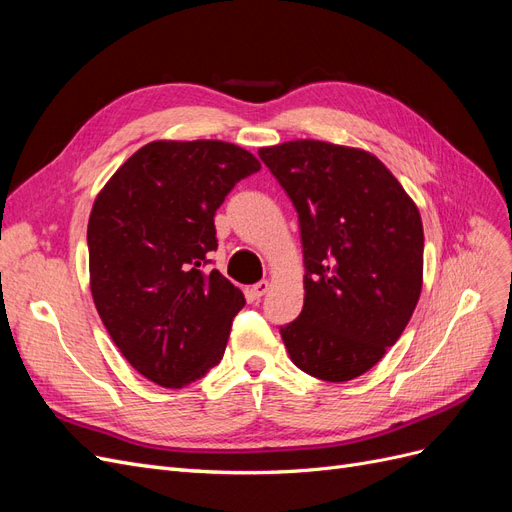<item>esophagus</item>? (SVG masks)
Instances as JSON below:
<instances>
[{
	"label": "esophagus",
	"mask_w": 512,
	"mask_h": 512,
	"mask_svg": "<svg viewBox=\"0 0 512 512\" xmlns=\"http://www.w3.org/2000/svg\"><path fill=\"white\" fill-rule=\"evenodd\" d=\"M269 282L267 280H260L258 284H254L252 286V290H250V294H252V297L254 299H260V297H265V294H267V290H269Z\"/></svg>",
	"instance_id": "34e87169"
}]
</instances>
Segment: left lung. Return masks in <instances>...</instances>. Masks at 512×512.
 <instances>
[{
  "label": "left lung",
  "mask_w": 512,
  "mask_h": 512,
  "mask_svg": "<svg viewBox=\"0 0 512 512\" xmlns=\"http://www.w3.org/2000/svg\"><path fill=\"white\" fill-rule=\"evenodd\" d=\"M299 213L305 301L280 327L305 374L346 382L389 350L423 286V222L378 158L322 141L258 151Z\"/></svg>",
  "instance_id": "obj_1"
}]
</instances>
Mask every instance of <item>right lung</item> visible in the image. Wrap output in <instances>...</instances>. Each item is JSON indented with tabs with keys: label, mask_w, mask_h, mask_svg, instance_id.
<instances>
[{
	"label": "right lung",
	"mask_w": 512,
	"mask_h": 512,
	"mask_svg": "<svg viewBox=\"0 0 512 512\" xmlns=\"http://www.w3.org/2000/svg\"><path fill=\"white\" fill-rule=\"evenodd\" d=\"M260 162L224 141H156L123 162L89 215L91 294L128 363L166 389L203 378L224 356L245 305L213 269L215 211Z\"/></svg>",
	"instance_id": "add662e5"
}]
</instances>
